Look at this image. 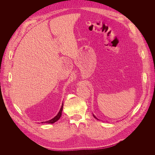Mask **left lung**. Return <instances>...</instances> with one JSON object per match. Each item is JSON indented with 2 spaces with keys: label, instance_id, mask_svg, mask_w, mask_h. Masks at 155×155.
<instances>
[{
  "label": "left lung",
  "instance_id": "obj_1",
  "mask_svg": "<svg viewBox=\"0 0 155 155\" xmlns=\"http://www.w3.org/2000/svg\"><path fill=\"white\" fill-rule=\"evenodd\" d=\"M94 118H96V117H95V116H94ZM96 119H97V118H96Z\"/></svg>",
  "mask_w": 155,
  "mask_h": 155
}]
</instances>
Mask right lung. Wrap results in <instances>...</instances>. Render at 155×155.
<instances>
[{"mask_svg":"<svg viewBox=\"0 0 155 155\" xmlns=\"http://www.w3.org/2000/svg\"><path fill=\"white\" fill-rule=\"evenodd\" d=\"M63 104H62V106L61 107V109L59 110V112H58V114H57V116H55L54 118L53 119H51L49 121H45V123H47V124H54L55 123V121H57L59 118L61 116V113H62V110H63Z\"/></svg>","mask_w":155,"mask_h":155,"instance_id":"obj_1","label":"right lung"}]
</instances>
